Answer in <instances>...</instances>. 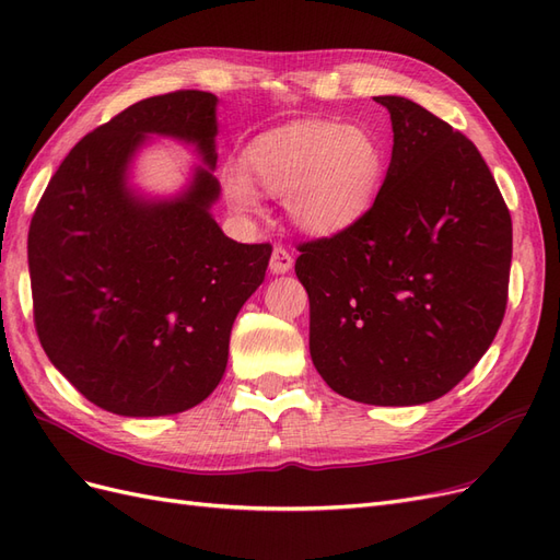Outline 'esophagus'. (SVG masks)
<instances>
[{
    "instance_id": "34e87169",
    "label": "esophagus",
    "mask_w": 560,
    "mask_h": 560,
    "mask_svg": "<svg viewBox=\"0 0 560 560\" xmlns=\"http://www.w3.org/2000/svg\"><path fill=\"white\" fill-rule=\"evenodd\" d=\"M292 264H294L292 254L287 252L282 245H278V247L273 249V254H270V270H273L276 276H284V273H290Z\"/></svg>"
}]
</instances>
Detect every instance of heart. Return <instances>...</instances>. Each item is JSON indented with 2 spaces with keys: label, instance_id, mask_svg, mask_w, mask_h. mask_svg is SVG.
I'll list each match as a JSON object with an SVG mask.
<instances>
[{
  "label": "heart",
  "instance_id": "b5f03b06",
  "mask_svg": "<svg viewBox=\"0 0 560 560\" xmlns=\"http://www.w3.org/2000/svg\"><path fill=\"white\" fill-rule=\"evenodd\" d=\"M243 159L247 173L235 165L222 173L229 206L238 214H259L257 183L270 196H284L292 224L315 238H334L362 222L387 165L383 144L366 128L331 118L270 128L245 147Z\"/></svg>",
  "mask_w": 560,
  "mask_h": 560
}]
</instances>
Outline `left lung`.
Returning a JSON list of instances; mask_svg holds the SVG:
<instances>
[{"label": "left lung", "instance_id": "obj_1", "mask_svg": "<svg viewBox=\"0 0 560 560\" xmlns=\"http://www.w3.org/2000/svg\"><path fill=\"white\" fill-rule=\"evenodd\" d=\"M393 159L374 208L334 238L299 245L311 358L334 393L374 406L439 399L502 325L512 217L479 149L399 95Z\"/></svg>", "mask_w": 560, "mask_h": 560}]
</instances>
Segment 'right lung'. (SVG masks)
<instances>
[{
  "mask_svg": "<svg viewBox=\"0 0 560 560\" xmlns=\"http://www.w3.org/2000/svg\"><path fill=\"white\" fill-rule=\"evenodd\" d=\"M217 103L175 91L130 105L77 142L32 217L42 348L116 416H171L206 399L226 371L233 319L266 276L273 247L226 238L210 214ZM147 133L196 143L209 165L173 201H144L127 186Z\"/></svg>",
  "mask_w": 560,
  "mask_h": 560,
  "instance_id": "add662e5",
  "label": "right lung"
}]
</instances>
